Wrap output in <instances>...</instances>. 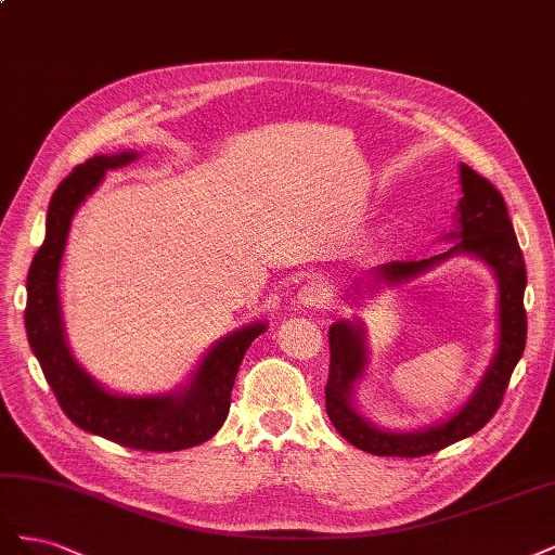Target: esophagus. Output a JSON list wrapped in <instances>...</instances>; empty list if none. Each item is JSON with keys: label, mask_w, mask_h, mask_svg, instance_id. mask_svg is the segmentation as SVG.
<instances>
[{"label": "esophagus", "mask_w": 555, "mask_h": 555, "mask_svg": "<svg viewBox=\"0 0 555 555\" xmlns=\"http://www.w3.org/2000/svg\"><path fill=\"white\" fill-rule=\"evenodd\" d=\"M328 296H331V289H328V284L322 280H312V282L304 284L298 292V300L306 308H324L328 304Z\"/></svg>", "instance_id": "obj_1"}]
</instances>
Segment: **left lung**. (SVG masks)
I'll list each match as a JSON object with an SVG mask.
<instances>
[{
    "label": "left lung",
    "mask_w": 555,
    "mask_h": 555,
    "mask_svg": "<svg viewBox=\"0 0 555 555\" xmlns=\"http://www.w3.org/2000/svg\"><path fill=\"white\" fill-rule=\"evenodd\" d=\"M461 192L463 196L456 206V231L442 236V241L456 243L430 259L382 263L373 268L371 280L361 282L371 292L382 289V284L398 287V284L428 273L430 268L451 257H475L491 268L498 282V349L473 396L444 422L433 426L416 430L379 428L367 422L354 402V389L365 375L367 365L363 324L359 319L354 322L340 319L328 328L331 371L326 382V414L335 430L349 444L375 453V456L418 459L475 435L498 412L514 367L526 349V261L516 241L505 198L467 164H461ZM357 287V296H361L363 287L361 284Z\"/></svg>",
    "instance_id": "left-lung-1"
}]
</instances>
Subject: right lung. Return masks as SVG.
<instances>
[{"instance_id":"add662e5","label":"right lung","mask_w":555,"mask_h":555,"mask_svg":"<svg viewBox=\"0 0 555 555\" xmlns=\"http://www.w3.org/2000/svg\"><path fill=\"white\" fill-rule=\"evenodd\" d=\"M133 159H139L133 150L96 155L60 182L48 206L46 241L27 273L25 328L46 382L78 428L129 449L180 451L210 440L222 428L245 351L268 326L255 322L224 335L206 351L184 386L169 393H113L76 361L66 345L57 294L66 236L76 210L102 184L106 171Z\"/></svg>"}]
</instances>
